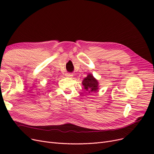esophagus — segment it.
<instances>
[{
  "label": "esophagus",
  "instance_id": "esophagus-1",
  "mask_svg": "<svg viewBox=\"0 0 154 154\" xmlns=\"http://www.w3.org/2000/svg\"><path fill=\"white\" fill-rule=\"evenodd\" d=\"M66 76H68V77H71V76H72V74H71V73H67L66 74Z\"/></svg>",
  "mask_w": 154,
  "mask_h": 154
}]
</instances>
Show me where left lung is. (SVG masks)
I'll list each match as a JSON object with an SVG mask.
<instances>
[{
	"label": "left lung",
	"mask_w": 154,
	"mask_h": 154,
	"mask_svg": "<svg viewBox=\"0 0 154 154\" xmlns=\"http://www.w3.org/2000/svg\"><path fill=\"white\" fill-rule=\"evenodd\" d=\"M82 84L85 88V90L88 93L96 92L98 89V82L93 77L92 74H88L82 82Z\"/></svg>",
	"instance_id": "left-lung-1"
}]
</instances>
